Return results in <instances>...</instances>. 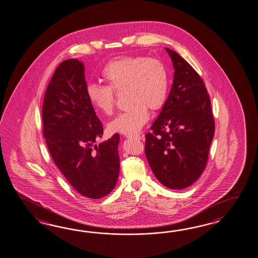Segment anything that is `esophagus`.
I'll return each mask as SVG.
<instances>
[{
	"instance_id": "1",
	"label": "esophagus",
	"mask_w": 258,
	"mask_h": 258,
	"mask_svg": "<svg viewBox=\"0 0 258 258\" xmlns=\"http://www.w3.org/2000/svg\"><path fill=\"white\" fill-rule=\"evenodd\" d=\"M126 138L136 139V140H141L142 139V135L141 134H134V135H126Z\"/></svg>"
}]
</instances>
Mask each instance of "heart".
Instances as JSON below:
<instances>
[{"label": "heart", "mask_w": 258, "mask_h": 258, "mask_svg": "<svg viewBox=\"0 0 258 258\" xmlns=\"http://www.w3.org/2000/svg\"><path fill=\"white\" fill-rule=\"evenodd\" d=\"M106 85L89 84L87 95L95 109L111 115L115 104V92L126 89L130 105L110 123L112 132L135 134L141 131L152 111L163 106L169 89L168 70L160 59L146 57H122L107 63L101 71Z\"/></svg>", "instance_id": "heart-1"}]
</instances>
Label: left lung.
I'll list each match as a JSON object with an SVG mask.
<instances>
[{
	"label": "left lung",
	"instance_id": "obj_1",
	"mask_svg": "<svg viewBox=\"0 0 258 258\" xmlns=\"http://www.w3.org/2000/svg\"><path fill=\"white\" fill-rule=\"evenodd\" d=\"M166 50L175 70L173 84L152 132L145 135V156L163 185L183 189L206 168L215 123L201 76L178 53Z\"/></svg>",
	"mask_w": 258,
	"mask_h": 258
}]
</instances>
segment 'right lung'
<instances>
[{"label":"right lung","instance_id":"right-lung-1","mask_svg":"<svg viewBox=\"0 0 258 258\" xmlns=\"http://www.w3.org/2000/svg\"><path fill=\"white\" fill-rule=\"evenodd\" d=\"M43 135L51 157L76 191L98 200L114 188L119 175V134L99 145L103 126L87 95L84 64L60 63L45 90Z\"/></svg>","mask_w":258,"mask_h":258}]
</instances>
